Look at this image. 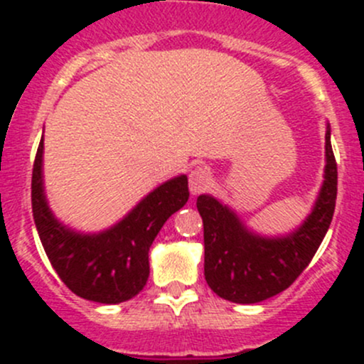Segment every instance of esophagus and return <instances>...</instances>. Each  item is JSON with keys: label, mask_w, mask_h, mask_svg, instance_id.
<instances>
[{"label": "esophagus", "mask_w": 364, "mask_h": 364, "mask_svg": "<svg viewBox=\"0 0 364 364\" xmlns=\"http://www.w3.org/2000/svg\"><path fill=\"white\" fill-rule=\"evenodd\" d=\"M211 185V172L205 167H196L190 172V192L193 196L197 193H203L204 190L209 188Z\"/></svg>", "instance_id": "obj_1"}]
</instances>
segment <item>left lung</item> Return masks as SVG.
<instances>
[{"label":"left lung","instance_id":"obj_1","mask_svg":"<svg viewBox=\"0 0 364 364\" xmlns=\"http://www.w3.org/2000/svg\"><path fill=\"white\" fill-rule=\"evenodd\" d=\"M338 171L326 130V168L314 209L287 236L266 237L247 229L240 216L211 196H199L204 223V277L215 294L240 304L260 303L294 284L321 247L336 204Z\"/></svg>","mask_w":364,"mask_h":364}]
</instances>
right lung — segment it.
<instances>
[{
    "label": "right lung",
    "instance_id": "obj_1",
    "mask_svg": "<svg viewBox=\"0 0 364 364\" xmlns=\"http://www.w3.org/2000/svg\"><path fill=\"white\" fill-rule=\"evenodd\" d=\"M43 135L33 164L31 205L36 230L54 271L79 297L104 304L132 299L149 277V247L171 215L188 200L185 174L165 181L123 220L98 234L68 229L50 211L43 192Z\"/></svg>",
    "mask_w": 364,
    "mask_h": 364
}]
</instances>
